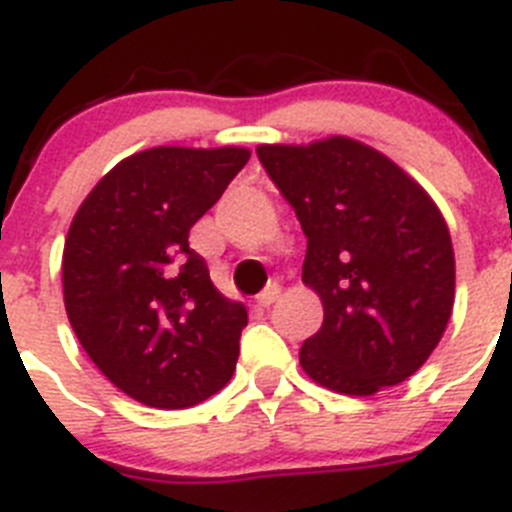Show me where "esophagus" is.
I'll return each instance as SVG.
<instances>
[{
	"label": "esophagus",
	"instance_id": "esophagus-1",
	"mask_svg": "<svg viewBox=\"0 0 512 512\" xmlns=\"http://www.w3.org/2000/svg\"><path fill=\"white\" fill-rule=\"evenodd\" d=\"M279 295H282V287H279V284H269V287H266L264 292L259 295V305L261 307L274 305V302L279 300Z\"/></svg>",
	"mask_w": 512,
	"mask_h": 512
}]
</instances>
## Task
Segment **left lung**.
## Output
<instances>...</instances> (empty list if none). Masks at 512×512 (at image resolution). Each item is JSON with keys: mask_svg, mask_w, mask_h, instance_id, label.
Masks as SVG:
<instances>
[{"mask_svg": "<svg viewBox=\"0 0 512 512\" xmlns=\"http://www.w3.org/2000/svg\"><path fill=\"white\" fill-rule=\"evenodd\" d=\"M256 156L307 235L302 282L323 300L302 369L361 397L413 377L454 307V248L431 197L390 158L341 135L259 146Z\"/></svg>", "mask_w": 512, "mask_h": 512, "instance_id": "obj_1", "label": "left lung"}]
</instances>
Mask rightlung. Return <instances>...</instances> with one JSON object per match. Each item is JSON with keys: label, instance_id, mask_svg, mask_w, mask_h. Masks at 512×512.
<instances>
[{"label": "right lung", "instance_id": "right-lung-1", "mask_svg": "<svg viewBox=\"0 0 512 512\" xmlns=\"http://www.w3.org/2000/svg\"><path fill=\"white\" fill-rule=\"evenodd\" d=\"M246 148H148L81 202L63 246L76 338L117 390L182 410L230 382L248 312L217 292L192 225L246 166Z\"/></svg>", "mask_w": 512, "mask_h": 512}]
</instances>
